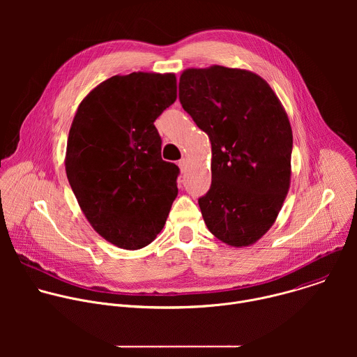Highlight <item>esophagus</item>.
<instances>
[{
  "instance_id": "1",
  "label": "esophagus",
  "mask_w": 357,
  "mask_h": 357,
  "mask_svg": "<svg viewBox=\"0 0 357 357\" xmlns=\"http://www.w3.org/2000/svg\"><path fill=\"white\" fill-rule=\"evenodd\" d=\"M178 165H179V168H181L182 172H186V169H188V160H186V158H182Z\"/></svg>"
}]
</instances>
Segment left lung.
<instances>
[{
	"label": "left lung",
	"instance_id": "obj_1",
	"mask_svg": "<svg viewBox=\"0 0 357 357\" xmlns=\"http://www.w3.org/2000/svg\"><path fill=\"white\" fill-rule=\"evenodd\" d=\"M179 100L212 145V185L199 199L209 231L231 247L259 241L291 183L292 130L270 84L245 69H186Z\"/></svg>",
	"mask_w": 357,
	"mask_h": 357
}]
</instances>
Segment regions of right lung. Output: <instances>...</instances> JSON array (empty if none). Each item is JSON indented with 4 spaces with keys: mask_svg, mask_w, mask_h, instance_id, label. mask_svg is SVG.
Here are the masks:
<instances>
[{
    "mask_svg": "<svg viewBox=\"0 0 357 357\" xmlns=\"http://www.w3.org/2000/svg\"><path fill=\"white\" fill-rule=\"evenodd\" d=\"M175 100V73L116 75L96 86L73 117L69 183L91 227L120 248L154 241L178 195L179 168L162 160L154 126Z\"/></svg>",
    "mask_w": 357,
    "mask_h": 357,
    "instance_id": "right-lung-1",
    "label": "right lung"
}]
</instances>
